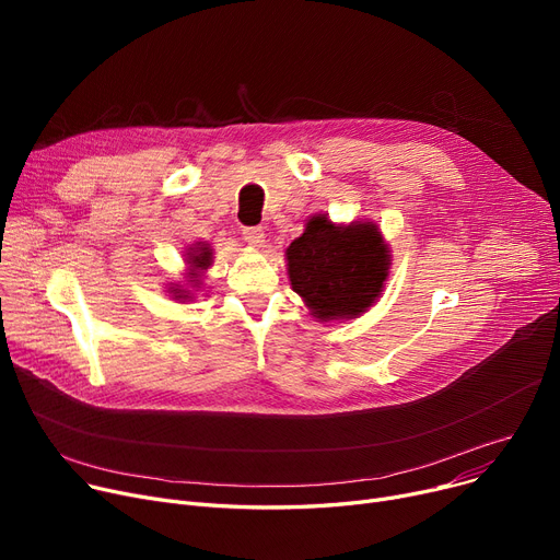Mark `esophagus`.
<instances>
[{
	"label": "esophagus",
	"mask_w": 560,
	"mask_h": 560,
	"mask_svg": "<svg viewBox=\"0 0 560 560\" xmlns=\"http://www.w3.org/2000/svg\"><path fill=\"white\" fill-rule=\"evenodd\" d=\"M243 238H245V243L249 247L260 249L265 245V231H262V226H245L243 229Z\"/></svg>",
	"instance_id": "1"
}]
</instances>
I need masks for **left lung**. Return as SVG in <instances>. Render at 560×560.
Instances as JSON below:
<instances>
[{
	"instance_id": "obj_1",
	"label": "left lung",
	"mask_w": 560,
	"mask_h": 560,
	"mask_svg": "<svg viewBox=\"0 0 560 560\" xmlns=\"http://www.w3.org/2000/svg\"><path fill=\"white\" fill-rule=\"evenodd\" d=\"M290 285L317 322L365 313L384 290L390 249L372 222L334 224L313 215L285 249Z\"/></svg>"
}]
</instances>
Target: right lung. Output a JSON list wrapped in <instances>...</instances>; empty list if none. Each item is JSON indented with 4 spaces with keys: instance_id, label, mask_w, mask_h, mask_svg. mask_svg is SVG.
Instances as JSON below:
<instances>
[{
    "instance_id": "1",
    "label": "right lung",
    "mask_w": 560,
    "mask_h": 560,
    "mask_svg": "<svg viewBox=\"0 0 560 560\" xmlns=\"http://www.w3.org/2000/svg\"><path fill=\"white\" fill-rule=\"evenodd\" d=\"M211 262H213V249L209 245H195V247H190V252H188L190 270H206V268H211ZM190 283L192 285L199 283L197 281V272H190ZM170 292L174 295V300H188L190 298V290H186L182 285H172Z\"/></svg>"
}]
</instances>
